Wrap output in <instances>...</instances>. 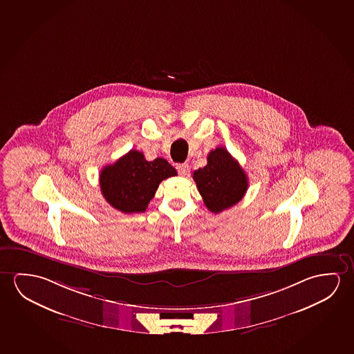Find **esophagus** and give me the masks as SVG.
Masks as SVG:
<instances>
[{
  "mask_svg": "<svg viewBox=\"0 0 354 354\" xmlns=\"http://www.w3.org/2000/svg\"><path fill=\"white\" fill-rule=\"evenodd\" d=\"M176 169L179 171V174L183 175V176H186V175H189V173H190L189 164H179V165H176Z\"/></svg>",
  "mask_w": 354,
  "mask_h": 354,
  "instance_id": "34e87169",
  "label": "esophagus"
}]
</instances>
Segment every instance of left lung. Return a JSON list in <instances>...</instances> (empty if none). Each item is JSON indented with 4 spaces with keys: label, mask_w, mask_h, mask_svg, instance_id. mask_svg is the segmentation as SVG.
<instances>
[{
    "label": "left lung",
    "mask_w": 354,
    "mask_h": 354,
    "mask_svg": "<svg viewBox=\"0 0 354 354\" xmlns=\"http://www.w3.org/2000/svg\"><path fill=\"white\" fill-rule=\"evenodd\" d=\"M194 180L205 205L212 213L236 205L249 186L248 175L224 147L208 153L206 167L194 171Z\"/></svg>",
    "instance_id": "8db88e82"
}]
</instances>
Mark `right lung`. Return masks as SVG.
I'll use <instances>...</instances> for the list:
<instances>
[{
  "label": "right lung",
  "mask_w": 354,
  "mask_h": 354,
  "mask_svg": "<svg viewBox=\"0 0 354 354\" xmlns=\"http://www.w3.org/2000/svg\"><path fill=\"white\" fill-rule=\"evenodd\" d=\"M175 175L176 170L164 158L148 162L143 153L131 149L114 164L104 167L99 184L110 206L131 214L145 212L159 184Z\"/></svg>",
  "instance_id": "add662e5"
}]
</instances>
